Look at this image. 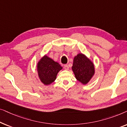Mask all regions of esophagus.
Wrapping results in <instances>:
<instances>
[{
    "instance_id": "obj_1",
    "label": "esophagus",
    "mask_w": 127,
    "mask_h": 127,
    "mask_svg": "<svg viewBox=\"0 0 127 127\" xmlns=\"http://www.w3.org/2000/svg\"><path fill=\"white\" fill-rule=\"evenodd\" d=\"M64 69H65V70H68L69 69V66L67 65H65L64 66Z\"/></svg>"
}]
</instances>
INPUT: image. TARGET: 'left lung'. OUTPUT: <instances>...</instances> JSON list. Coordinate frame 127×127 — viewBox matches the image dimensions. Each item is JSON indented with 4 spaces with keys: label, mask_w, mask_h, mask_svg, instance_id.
I'll return each mask as SVG.
<instances>
[{
    "label": "left lung",
    "mask_w": 127,
    "mask_h": 127,
    "mask_svg": "<svg viewBox=\"0 0 127 127\" xmlns=\"http://www.w3.org/2000/svg\"><path fill=\"white\" fill-rule=\"evenodd\" d=\"M72 68L76 79L84 84L90 80L95 72L93 64L82 54L74 57Z\"/></svg>",
    "instance_id": "obj_1"
}]
</instances>
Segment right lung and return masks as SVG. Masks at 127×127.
I'll use <instances>...</instances> for the list:
<instances>
[{"label": "right lung", "instance_id": "add662e5", "mask_svg": "<svg viewBox=\"0 0 127 127\" xmlns=\"http://www.w3.org/2000/svg\"><path fill=\"white\" fill-rule=\"evenodd\" d=\"M62 69V67L58 62L54 61L46 55L41 58L37 64L39 78L45 85L54 82L56 79L57 73Z\"/></svg>", "mask_w": 127, "mask_h": 127}]
</instances>
